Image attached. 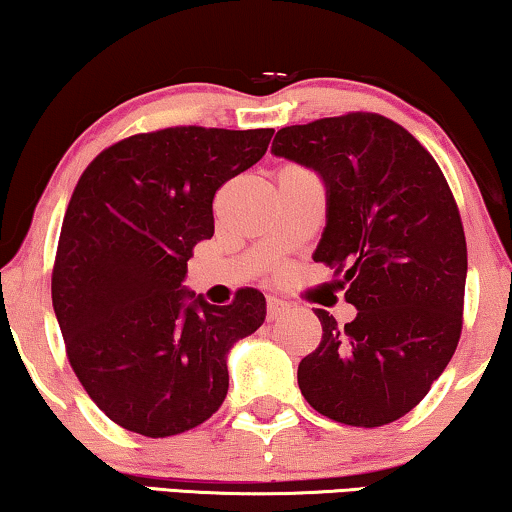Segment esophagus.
I'll return each mask as SVG.
<instances>
[{
    "label": "esophagus",
    "mask_w": 512,
    "mask_h": 512,
    "mask_svg": "<svg viewBox=\"0 0 512 512\" xmlns=\"http://www.w3.org/2000/svg\"><path fill=\"white\" fill-rule=\"evenodd\" d=\"M265 307H268V321H275L289 312V303H284V300L277 296H268V300H265Z\"/></svg>",
    "instance_id": "1"
}]
</instances>
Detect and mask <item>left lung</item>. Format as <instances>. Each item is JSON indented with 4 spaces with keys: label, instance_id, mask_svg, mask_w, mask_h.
<instances>
[{
    "label": "left lung",
    "instance_id": "8db88e82",
    "mask_svg": "<svg viewBox=\"0 0 512 512\" xmlns=\"http://www.w3.org/2000/svg\"><path fill=\"white\" fill-rule=\"evenodd\" d=\"M272 153L324 179L314 261L331 265L356 307L345 326L314 310L324 333L298 387L333 422H396L429 394L464 324L466 237L447 179L403 125L370 111L289 125Z\"/></svg>",
    "mask_w": 512,
    "mask_h": 512
}]
</instances>
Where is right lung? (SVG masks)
I'll return each instance as SVG.
<instances>
[{
    "label": "right lung",
    "instance_id": "add662e5",
    "mask_svg": "<svg viewBox=\"0 0 512 512\" xmlns=\"http://www.w3.org/2000/svg\"><path fill=\"white\" fill-rule=\"evenodd\" d=\"M272 128L177 125L95 156L69 200L51 296L69 366L97 408L149 438L191 431L228 394V349L265 321L256 289L209 305L181 284L214 235L212 202L265 156Z\"/></svg>",
    "mask_w": 512,
    "mask_h": 512
}]
</instances>
